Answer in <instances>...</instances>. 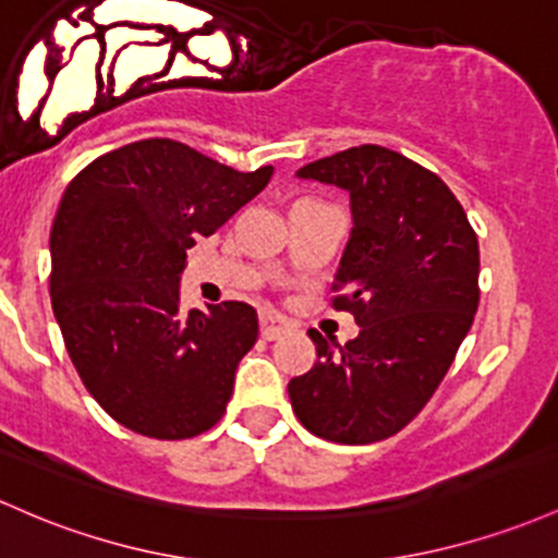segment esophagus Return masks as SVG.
Instances as JSON below:
<instances>
[{"label":"esophagus","mask_w":558,"mask_h":558,"mask_svg":"<svg viewBox=\"0 0 558 558\" xmlns=\"http://www.w3.org/2000/svg\"><path fill=\"white\" fill-rule=\"evenodd\" d=\"M259 330H262V339L275 341V339H280V336H283V333H289L291 323L286 320L283 315H278V312L265 310L259 315Z\"/></svg>","instance_id":"obj_1"}]
</instances>
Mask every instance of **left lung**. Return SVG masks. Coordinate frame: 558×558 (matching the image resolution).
<instances>
[{
	"label": "left lung",
	"instance_id": "left-lung-1",
	"mask_svg": "<svg viewBox=\"0 0 558 558\" xmlns=\"http://www.w3.org/2000/svg\"><path fill=\"white\" fill-rule=\"evenodd\" d=\"M296 177L349 193L333 307L352 312L360 333L341 347L310 330L317 363L289 381L291 408L328 442H378L421 413L474 323L476 232L437 174L381 145L333 153Z\"/></svg>",
	"mask_w": 558,
	"mask_h": 558
}]
</instances>
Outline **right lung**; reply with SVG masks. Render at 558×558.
<instances>
[{"mask_svg": "<svg viewBox=\"0 0 558 558\" xmlns=\"http://www.w3.org/2000/svg\"><path fill=\"white\" fill-rule=\"evenodd\" d=\"M174 140L95 158L65 187L50 235V296L71 363L110 418L153 439L206 432L256 344L243 302L180 310L187 248L267 187Z\"/></svg>", "mask_w": 558, "mask_h": 558, "instance_id": "obj_1", "label": "right lung"}]
</instances>
